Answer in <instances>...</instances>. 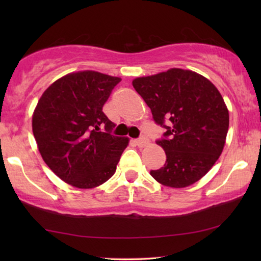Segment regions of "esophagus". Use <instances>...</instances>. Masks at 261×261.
<instances>
[{
	"label": "esophagus",
	"mask_w": 261,
	"mask_h": 261,
	"mask_svg": "<svg viewBox=\"0 0 261 261\" xmlns=\"http://www.w3.org/2000/svg\"><path fill=\"white\" fill-rule=\"evenodd\" d=\"M136 144L138 145V147H144L148 144V139L146 138V137H140V138L136 140Z\"/></svg>",
	"instance_id": "obj_1"
}]
</instances>
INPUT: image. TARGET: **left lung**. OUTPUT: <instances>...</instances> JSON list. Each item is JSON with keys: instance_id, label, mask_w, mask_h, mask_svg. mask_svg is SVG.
<instances>
[{"instance_id": "left-lung-1", "label": "left lung", "mask_w": 261, "mask_h": 261, "mask_svg": "<svg viewBox=\"0 0 261 261\" xmlns=\"http://www.w3.org/2000/svg\"><path fill=\"white\" fill-rule=\"evenodd\" d=\"M132 85L154 122L165 129L156 144L167 160L160 169L151 170L152 177L170 188L196 183L213 167L226 143L229 113L218 88L183 69L136 78Z\"/></svg>"}]
</instances>
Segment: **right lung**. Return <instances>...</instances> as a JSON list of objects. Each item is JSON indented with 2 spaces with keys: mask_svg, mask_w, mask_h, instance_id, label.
Instances as JSON below:
<instances>
[{
  "mask_svg": "<svg viewBox=\"0 0 261 261\" xmlns=\"http://www.w3.org/2000/svg\"><path fill=\"white\" fill-rule=\"evenodd\" d=\"M121 78L79 71L60 78L43 92L32 129L46 165L79 189L99 187L112 177L129 139L112 134L103 105Z\"/></svg>",
  "mask_w": 261,
  "mask_h": 261,
  "instance_id": "obj_1",
  "label": "right lung"
}]
</instances>
